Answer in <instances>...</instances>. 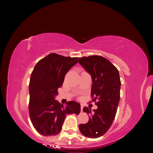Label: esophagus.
I'll return each instance as SVG.
<instances>
[{
	"mask_svg": "<svg viewBox=\"0 0 153 153\" xmlns=\"http://www.w3.org/2000/svg\"><path fill=\"white\" fill-rule=\"evenodd\" d=\"M83 108H84V105H83L82 104H81V111L83 110Z\"/></svg>",
	"mask_w": 153,
	"mask_h": 153,
	"instance_id": "34e87169",
	"label": "esophagus"
}]
</instances>
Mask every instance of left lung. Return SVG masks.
Returning a JSON list of instances; mask_svg holds the SVG:
<instances>
[{"label":"left lung","instance_id":"8db88e82","mask_svg":"<svg viewBox=\"0 0 153 153\" xmlns=\"http://www.w3.org/2000/svg\"><path fill=\"white\" fill-rule=\"evenodd\" d=\"M78 62L92 77V101H97L98 106L93 113L91 108H83L91 115L89 122L78 127L83 135L96 138L108 130L116 115L121 84L119 73L108 59L100 55L78 58Z\"/></svg>","mask_w":153,"mask_h":153}]
</instances>
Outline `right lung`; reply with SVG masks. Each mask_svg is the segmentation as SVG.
<instances>
[{
    "instance_id": "1",
    "label": "right lung",
    "mask_w": 153,
    "mask_h": 153,
    "mask_svg": "<svg viewBox=\"0 0 153 153\" xmlns=\"http://www.w3.org/2000/svg\"><path fill=\"white\" fill-rule=\"evenodd\" d=\"M77 62L78 57L53 53L41 59L32 71L29 86V112L32 125L41 135H57L66 115L80 114V103L70 101L64 106L55 99L66 74Z\"/></svg>"
}]
</instances>
